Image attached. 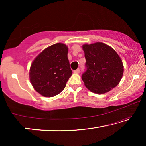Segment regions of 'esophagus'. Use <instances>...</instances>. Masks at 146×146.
I'll use <instances>...</instances> for the list:
<instances>
[{
    "label": "esophagus",
    "mask_w": 146,
    "mask_h": 146,
    "mask_svg": "<svg viewBox=\"0 0 146 146\" xmlns=\"http://www.w3.org/2000/svg\"><path fill=\"white\" fill-rule=\"evenodd\" d=\"M79 72H80V69H79V68L73 71V73H78Z\"/></svg>",
    "instance_id": "esophagus-1"
}]
</instances>
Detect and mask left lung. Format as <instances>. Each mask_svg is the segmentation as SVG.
<instances>
[{
    "instance_id": "obj_1",
    "label": "left lung",
    "mask_w": 146,
    "mask_h": 146,
    "mask_svg": "<svg viewBox=\"0 0 146 146\" xmlns=\"http://www.w3.org/2000/svg\"><path fill=\"white\" fill-rule=\"evenodd\" d=\"M86 70L82 74L84 85L91 92L107 93L119 84L123 73L122 61L110 46L102 42L82 46Z\"/></svg>"
}]
</instances>
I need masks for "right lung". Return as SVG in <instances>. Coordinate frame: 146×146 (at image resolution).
I'll list each match as a JSON object with an SVG mask.
<instances>
[{"label":"right lung","mask_w":146,"mask_h":146,"mask_svg":"<svg viewBox=\"0 0 146 146\" xmlns=\"http://www.w3.org/2000/svg\"><path fill=\"white\" fill-rule=\"evenodd\" d=\"M68 52L65 44H53L42 51L32 62L30 82L35 90L44 97H54L65 88L72 75Z\"/></svg>","instance_id":"right-lung-1"}]
</instances>
